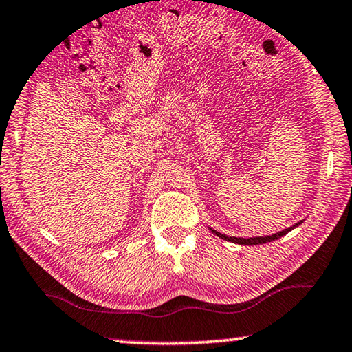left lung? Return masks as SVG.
Returning a JSON list of instances; mask_svg holds the SVG:
<instances>
[{"label":"left lung","instance_id":"left-lung-1","mask_svg":"<svg viewBox=\"0 0 352 352\" xmlns=\"http://www.w3.org/2000/svg\"><path fill=\"white\" fill-rule=\"evenodd\" d=\"M302 220H300V222H296L295 225L289 226V228H285L283 231H278V233L275 234H270V236H256V237H234V236H226L223 233H219V231H216L214 228H211V226H208L210 228V231L212 234H216L217 237H220V239H223L226 242H233V243H239V245H262V243H269V242H273L279 239V237H283L289 233V231L295 230L298 225H301Z\"/></svg>","mask_w":352,"mask_h":352}]
</instances>
